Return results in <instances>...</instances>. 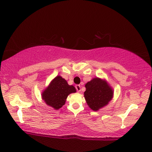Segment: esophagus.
<instances>
[{"label": "esophagus", "instance_id": "1", "mask_svg": "<svg viewBox=\"0 0 152 152\" xmlns=\"http://www.w3.org/2000/svg\"><path fill=\"white\" fill-rule=\"evenodd\" d=\"M75 87H76V89L77 90V91H78V92L80 91V90H81L80 85H79V84H77V85H76Z\"/></svg>", "mask_w": 152, "mask_h": 152}]
</instances>
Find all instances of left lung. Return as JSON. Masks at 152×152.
<instances>
[{
  "label": "left lung",
  "mask_w": 152,
  "mask_h": 152,
  "mask_svg": "<svg viewBox=\"0 0 152 152\" xmlns=\"http://www.w3.org/2000/svg\"><path fill=\"white\" fill-rule=\"evenodd\" d=\"M84 92L87 104L92 110L98 111L111 101L114 91L105 80L94 78L85 84Z\"/></svg>",
  "instance_id": "8db88e82"
}]
</instances>
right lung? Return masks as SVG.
<instances>
[{
  "label": "right lung",
  "mask_w": 152,
  "mask_h": 152,
  "mask_svg": "<svg viewBox=\"0 0 152 152\" xmlns=\"http://www.w3.org/2000/svg\"><path fill=\"white\" fill-rule=\"evenodd\" d=\"M76 92L75 87L69 85L61 76H57L42 92V97L46 104L58 110L65 104L68 95Z\"/></svg>",
  "instance_id": "obj_1"
}]
</instances>
